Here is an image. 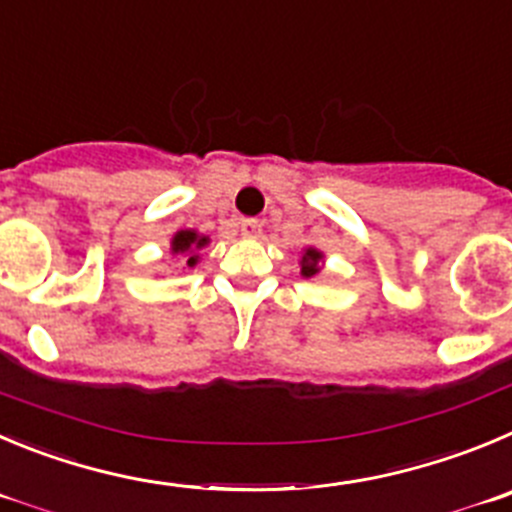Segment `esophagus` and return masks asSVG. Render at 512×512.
Returning <instances> with one entry per match:
<instances>
[{"label":"esophagus","instance_id":"34e87169","mask_svg":"<svg viewBox=\"0 0 512 512\" xmlns=\"http://www.w3.org/2000/svg\"><path fill=\"white\" fill-rule=\"evenodd\" d=\"M262 229V224L257 222V219H242L240 222V232L245 234V237H257Z\"/></svg>","mask_w":512,"mask_h":512}]
</instances>
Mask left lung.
Returning <instances> with one entry per match:
<instances>
[{
  "label": "left lung",
  "instance_id": "8db88e82",
  "mask_svg": "<svg viewBox=\"0 0 512 512\" xmlns=\"http://www.w3.org/2000/svg\"><path fill=\"white\" fill-rule=\"evenodd\" d=\"M321 260H323V252H318L315 247H308L303 252V260H300V275L303 278H315L318 272H321Z\"/></svg>",
  "mask_w": 512,
  "mask_h": 512
}]
</instances>
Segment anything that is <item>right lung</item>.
<instances>
[{
    "label": "right lung",
    "mask_w": 512,
    "mask_h": 512,
    "mask_svg": "<svg viewBox=\"0 0 512 512\" xmlns=\"http://www.w3.org/2000/svg\"><path fill=\"white\" fill-rule=\"evenodd\" d=\"M209 245L207 234H199L194 229H179L171 240V252L186 257V267H194L199 262V250Z\"/></svg>",
    "instance_id": "obj_1"
}]
</instances>
